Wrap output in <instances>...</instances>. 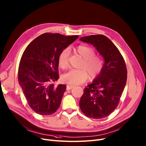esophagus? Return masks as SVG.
<instances>
[{
	"mask_svg": "<svg viewBox=\"0 0 146 146\" xmlns=\"http://www.w3.org/2000/svg\"><path fill=\"white\" fill-rule=\"evenodd\" d=\"M74 88V86H72V85H67V90H72V88Z\"/></svg>",
	"mask_w": 146,
	"mask_h": 146,
	"instance_id": "obj_1",
	"label": "esophagus"
}]
</instances>
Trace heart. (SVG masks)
Returning <instances> with one entry per match:
<instances>
[{
    "label": "heart",
    "instance_id": "heart-1",
    "mask_svg": "<svg viewBox=\"0 0 146 146\" xmlns=\"http://www.w3.org/2000/svg\"><path fill=\"white\" fill-rule=\"evenodd\" d=\"M75 49L84 58L79 67L82 69L71 70L62 76L63 82L71 85L84 83L88 79L86 72L91 79L96 78L102 72L104 66L102 58L95 55V50L92 47L80 45L76 47ZM68 49L66 48L60 53L58 58V66L61 68L64 69L68 67Z\"/></svg>",
    "mask_w": 146,
    "mask_h": 146
}]
</instances>
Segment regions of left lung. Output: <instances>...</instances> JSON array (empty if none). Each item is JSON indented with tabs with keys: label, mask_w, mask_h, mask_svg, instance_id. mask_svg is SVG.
I'll return each instance as SVG.
<instances>
[{
	"label": "left lung",
	"mask_w": 146,
	"mask_h": 146,
	"mask_svg": "<svg viewBox=\"0 0 146 146\" xmlns=\"http://www.w3.org/2000/svg\"><path fill=\"white\" fill-rule=\"evenodd\" d=\"M80 40L93 45L104 58L102 72L84 89L79 102L87 117L102 119L117 107L127 80V68L119 49L106 36L91 35Z\"/></svg>",
	"instance_id": "8db88e82"
}]
</instances>
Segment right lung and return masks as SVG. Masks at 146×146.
<instances>
[{
	"mask_svg": "<svg viewBox=\"0 0 146 146\" xmlns=\"http://www.w3.org/2000/svg\"><path fill=\"white\" fill-rule=\"evenodd\" d=\"M78 37L43 33L24 50L18 67V83L29 106L39 115H52L59 108L67 86L54 83L59 79L58 55Z\"/></svg>",
	"mask_w": 146,
	"mask_h": 146,
	"instance_id": "1",
	"label": "right lung"
}]
</instances>
